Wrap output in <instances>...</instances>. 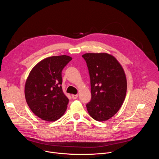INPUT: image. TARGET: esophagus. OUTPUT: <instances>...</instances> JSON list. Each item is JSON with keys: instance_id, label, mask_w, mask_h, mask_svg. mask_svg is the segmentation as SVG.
Returning <instances> with one entry per match:
<instances>
[{"instance_id": "obj_1", "label": "esophagus", "mask_w": 159, "mask_h": 159, "mask_svg": "<svg viewBox=\"0 0 159 159\" xmlns=\"http://www.w3.org/2000/svg\"><path fill=\"white\" fill-rule=\"evenodd\" d=\"M78 96H79L78 94H72V98L73 99H77V98H78Z\"/></svg>"}]
</instances>
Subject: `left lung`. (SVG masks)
<instances>
[{
	"mask_svg": "<svg viewBox=\"0 0 159 159\" xmlns=\"http://www.w3.org/2000/svg\"><path fill=\"white\" fill-rule=\"evenodd\" d=\"M90 79L91 100L86 105L89 115L98 121L108 120L120 110L126 97L127 81L121 65L106 53L82 56Z\"/></svg>",
	"mask_w": 159,
	"mask_h": 159,
	"instance_id": "obj_1",
	"label": "left lung"
}]
</instances>
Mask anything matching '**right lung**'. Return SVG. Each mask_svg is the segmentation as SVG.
Wrapping results in <instances>:
<instances>
[{
	"label": "right lung",
	"instance_id": "obj_1",
	"mask_svg": "<svg viewBox=\"0 0 159 159\" xmlns=\"http://www.w3.org/2000/svg\"><path fill=\"white\" fill-rule=\"evenodd\" d=\"M72 58L53 56L42 60L31 70L25 84L27 104L43 120L55 121L65 113L69 99L63 92L61 71Z\"/></svg>",
	"mask_w": 159,
	"mask_h": 159
}]
</instances>
